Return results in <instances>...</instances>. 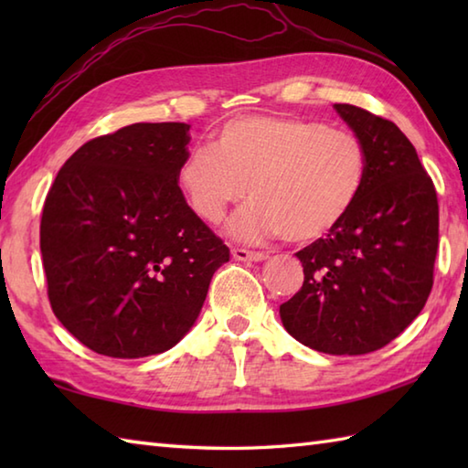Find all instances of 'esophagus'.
Masks as SVG:
<instances>
[{"instance_id": "esophagus-1", "label": "esophagus", "mask_w": 468, "mask_h": 468, "mask_svg": "<svg viewBox=\"0 0 468 468\" xmlns=\"http://www.w3.org/2000/svg\"><path fill=\"white\" fill-rule=\"evenodd\" d=\"M231 255H233V260H237V261H253V263L265 261L267 257H270L265 251H250V250H239V247L231 250Z\"/></svg>"}]
</instances>
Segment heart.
<instances>
[{"mask_svg": "<svg viewBox=\"0 0 468 468\" xmlns=\"http://www.w3.org/2000/svg\"><path fill=\"white\" fill-rule=\"evenodd\" d=\"M367 176L360 138L322 122L287 116H241L217 133L213 146H195L176 178L193 211L207 223L251 198L231 223L239 241L283 235L314 243L352 213Z\"/></svg>", "mask_w": 468, "mask_h": 468, "instance_id": "heart-1", "label": "heart"}]
</instances>
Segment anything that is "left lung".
<instances>
[{"label":"left lung","instance_id":"left-lung-1","mask_svg":"<svg viewBox=\"0 0 468 468\" xmlns=\"http://www.w3.org/2000/svg\"><path fill=\"white\" fill-rule=\"evenodd\" d=\"M334 108L366 148V185L335 231L295 253L303 285L280 315L312 350L360 356L390 344L429 300L439 201L399 126L352 104Z\"/></svg>","mask_w":468,"mask_h":468}]
</instances>
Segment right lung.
I'll use <instances>...</instances> for the list:
<instances>
[{"label":"right lung","instance_id":"obj_1","mask_svg":"<svg viewBox=\"0 0 468 468\" xmlns=\"http://www.w3.org/2000/svg\"><path fill=\"white\" fill-rule=\"evenodd\" d=\"M185 122H136L88 141L44 203L39 250L56 317L111 357L171 350L195 325L229 247L186 205Z\"/></svg>","mask_w":468,"mask_h":468}]
</instances>
